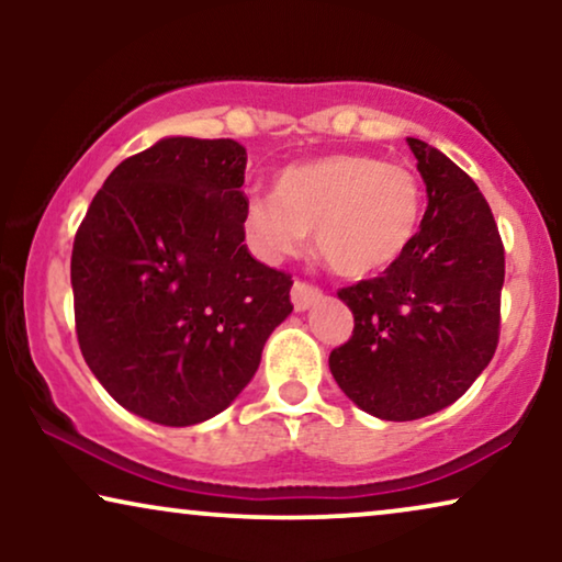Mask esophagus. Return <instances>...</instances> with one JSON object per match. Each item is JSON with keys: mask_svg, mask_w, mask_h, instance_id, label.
I'll return each mask as SVG.
<instances>
[{"mask_svg": "<svg viewBox=\"0 0 562 562\" xmlns=\"http://www.w3.org/2000/svg\"><path fill=\"white\" fill-rule=\"evenodd\" d=\"M322 299V291L306 281H294L291 286V304H294L296 312H306L312 304H317Z\"/></svg>", "mask_w": 562, "mask_h": 562, "instance_id": "1", "label": "esophagus"}]
</instances>
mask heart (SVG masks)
<instances>
[{"instance_id":"1","label":"heart","mask_w":562,"mask_h":562,"mask_svg":"<svg viewBox=\"0 0 562 562\" xmlns=\"http://www.w3.org/2000/svg\"><path fill=\"white\" fill-rule=\"evenodd\" d=\"M425 191L409 166L366 153H329L286 166L273 196H250L243 233L266 263L294 256L314 229L319 256L348 279L381 273L419 233Z\"/></svg>"}]
</instances>
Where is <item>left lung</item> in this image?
Returning a JSON list of instances; mask_svg holds the SVG:
<instances>
[{"label":"left lung","mask_w":562,"mask_h":562,"mask_svg":"<svg viewBox=\"0 0 562 562\" xmlns=\"http://www.w3.org/2000/svg\"><path fill=\"white\" fill-rule=\"evenodd\" d=\"M427 187L419 233L383 276L340 289L352 337L329 371L360 409L412 422L458 402L494 358L504 245L491 206L463 168L406 137Z\"/></svg>","instance_id":"8db88e82"}]
</instances>
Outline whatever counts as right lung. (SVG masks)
<instances>
[{"instance_id": "obj_1", "label": "right lung", "mask_w": 562, "mask_h": 562, "mask_svg": "<svg viewBox=\"0 0 562 562\" xmlns=\"http://www.w3.org/2000/svg\"><path fill=\"white\" fill-rule=\"evenodd\" d=\"M245 164L229 137H164L106 176L76 233L83 360L114 402L156 425L227 409L294 310L291 276L245 245Z\"/></svg>"}]
</instances>
